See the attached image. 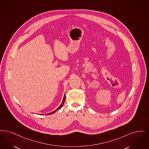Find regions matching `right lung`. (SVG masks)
<instances>
[{
  "label": "right lung",
  "mask_w": 149,
  "mask_h": 149,
  "mask_svg": "<svg viewBox=\"0 0 149 149\" xmlns=\"http://www.w3.org/2000/svg\"><path fill=\"white\" fill-rule=\"evenodd\" d=\"M65 96H64V97H63V101H62V104H61L59 106V107H58V109H57V110H55V111H53V112H51V113H49L48 115H51V114H53V113H55L57 111H58L62 106H63V104H64V102H65Z\"/></svg>",
  "instance_id": "right-lung-1"
}]
</instances>
